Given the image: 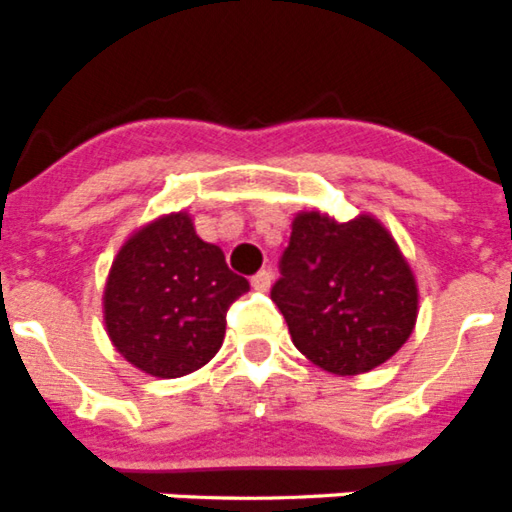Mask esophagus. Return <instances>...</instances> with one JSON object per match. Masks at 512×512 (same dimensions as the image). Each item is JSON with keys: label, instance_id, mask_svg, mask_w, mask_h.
<instances>
[{"label": "esophagus", "instance_id": "1", "mask_svg": "<svg viewBox=\"0 0 512 512\" xmlns=\"http://www.w3.org/2000/svg\"><path fill=\"white\" fill-rule=\"evenodd\" d=\"M271 282H274V274H271L269 269H261L259 274H253V279H251V284L256 292H266V289L271 287Z\"/></svg>", "mask_w": 512, "mask_h": 512}]
</instances>
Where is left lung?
<instances>
[{
	"label": "left lung",
	"instance_id": "left-lung-1",
	"mask_svg": "<svg viewBox=\"0 0 512 512\" xmlns=\"http://www.w3.org/2000/svg\"><path fill=\"white\" fill-rule=\"evenodd\" d=\"M271 287L292 343L325 372L351 377L395 356L418 318V284L395 238L372 215L292 220Z\"/></svg>",
	"mask_w": 512,
	"mask_h": 512
}]
</instances>
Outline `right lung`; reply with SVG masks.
<instances>
[{
    "mask_svg": "<svg viewBox=\"0 0 512 512\" xmlns=\"http://www.w3.org/2000/svg\"><path fill=\"white\" fill-rule=\"evenodd\" d=\"M248 282L205 243L187 212H171L130 235L104 284L112 346L140 372L174 379L220 351L225 315Z\"/></svg>",
    "mask_w": 512,
    "mask_h": 512,
    "instance_id": "right-lung-1",
    "label": "right lung"
}]
</instances>
